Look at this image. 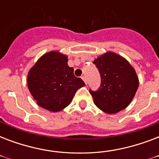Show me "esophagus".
I'll use <instances>...</instances> for the list:
<instances>
[{
	"label": "esophagus",
	"mask_w": 159,
	"mask_h": 159,
	"mask_svg": "<svg viewBox=\"0 0 159 159\" xmlns=\"http://www.w3.org/2000/svg\"><path fill=\"white\" fill-rule=\"evenodd\" d=\"M82 79L84 81V82L86 83V84H87V78H86V77L85 76H82Z\"/></svg>",
	"instance_id": "esophagus-1"
}]
</instances>
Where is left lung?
I'll list each match as a JSON object with an SVG mask.
<instances>
[{"label":"left lung","mask_w":159,"mask_h":159,"mask_svg":"<svg viewBox=\"0 0 159 159\" xmlns=\"http://www.w3.org/2000/svg\"><path fill=\"white\" fill-rule=\"evenodd\" d=\"M101 75L102 82L97 92L90 90L95 105L102 111L116 114L132 102L139 87L135 70L119 54L107 52L93 62Z\"/></svg>","instance_id":"left-lung-1"}]
</instances>
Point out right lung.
Returning <instances> with one entry per match:
<instances>
[{
	"mask_svg": "<svg viewBox=\"0 0 159 159\" xmlns=\"http://www.w3.org/2000/svg\"><path fill=\"white\" fill-rule=\"evenodd\" d=\"M66 55L51 51L43 54L31 67L27 84L34 99L42 108L52 112L63 110L71 103L77 90L84 87L67 65Z\"/></svg>",
	"mask_w": 159,
	"mask_h": 159,
	"instance_id": "1",
	"label": "right lung"
}]
</instances>
